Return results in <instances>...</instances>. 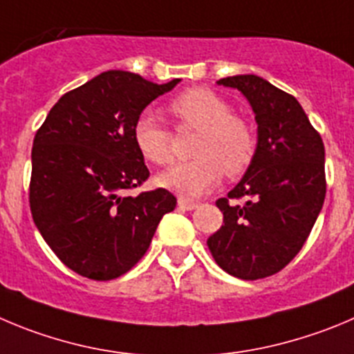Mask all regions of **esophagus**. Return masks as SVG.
<instances>
[{
	"label": "esophagus",
	"instance_id": "1",
	"mask_svg": "<svg viewBox=\"0 0 354 354\" xmlns=\"http://www.w3.org/2000/svg\"><path fill=\"white\" fill-rule=\"evenodd\" d=\"M178 206L183 207V209H187V211H192V209H196L197 204L196 203H190V201L180 199V201H178Z\"/></svg>",
	"mask_w": 354,
	"mask_h": 354
}]
</instances>
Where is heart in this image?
<instances>
[{"label":"heart","instance_id":"1","mask_svg":"<svg viewBox=\"0 0 354 354\" xmlns=\"http://www.w3.org/2000/svg\"><path fill=\"white\" fill-rule=\"evenodd\" d=\"M167 110L181 125L199 129L192 147L196 158L176 164L158 176V183L183 199L209 192L222 180L223 171L237 178L252 166L257 151L255 131L243 117L232 113L229 102L216 92L192 87L171 99ZM132 140L141 157L155 166L173 158V132L148 111L138 115Z\"/></svg>","mask_w":354,"mask_h":354}]
</instances>
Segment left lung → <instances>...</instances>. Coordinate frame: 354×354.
I'll return each instance as SVG.
<instances>
[{
    "mask_svg": "<svg viewBox=\"0 0 354 354\" xmlns=\"http://www.w3.org/2000/svg\"><path fill=\"white\" fill-rule=\"evenodd\" d=\"M218 84L246 95L259 124V143L243 180L216 201L223 225L207 246L225 272L253 281L288 266L311 234L326 194L325 147L288 92L255 75Z\"/></svg>",
    "mask_w": 354,
    "mask_h": 354,
    "instance_id": "obj_1",
    "label": "left lung"
}]
</instances>
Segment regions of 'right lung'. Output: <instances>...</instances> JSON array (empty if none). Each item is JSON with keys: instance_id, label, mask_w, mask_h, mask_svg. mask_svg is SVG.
<instances>
[{"instance_id": "obj_1", "label": "right lung", "mask_w": 354, "mask_h": 354, "mask_svg": "<svg viewBox=\"0 0 354 354\" xmlns=\"http://www.w3.org/2000/svg\"><path fill=\"white\" fill-rule=\"evenodd\" d=\"M180 78L151 84L136 73L104 71L66 92L32 141L29 206L57 259L80 276L110 281L141 260L160 218L176 207L166 188L125 190L150 176L132 125Z\"/></svg>"}]
</instances>
